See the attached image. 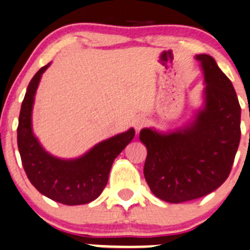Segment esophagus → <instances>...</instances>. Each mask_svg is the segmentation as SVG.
<instances>
[{
	"label": "esophagus",
	"instance_id": "1",
	"mask_svg": "<svg viewBox=\"0 0 250 250\" xmlns=\"http://www.w3.org/2000/svg\"><path fill=\"white\" fill-rule=\"evenodd\" d=\"M146 122H147V121H146V119H145V117L139 116V117H136L135 120H134L133 125H134V128L136 129V131H139L140 129H142V128L146 125Z\"/></svg>",
	"mask_w": 250,
	"mask_h": 250
}]
</instances>
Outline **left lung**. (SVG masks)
<instances>
[{"label":"left lung","mask_w":250,"mask_h":250,"mask_svg":"<svg viewBox=\"0 0 250 250\" xmlns=\"http://www.w3.org/2000/svg\"><path fill=\"white\" fill-rule=\"evenodd\" d=\"M196 58L205 79L202 110L190 125L172 133L140 131L147 148L148 186L161 201L175 204L207 196L226 182L241 139V106L231 82L212 57Z\"/></svg>","instance_id":"left-lung-1"}]
</instances>
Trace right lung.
<instances>
[{"label":"right lung","instance_id":"obj_1","mask_svg":"<svg viewBox=\"0 0 250 250\" xmlns=\"http://www.w3.org/2000/svg\"><path fill=\"white\" fill-rule=\"evenodd\" d=\"M41 67L29 82L21 105L18 127V147L29 182L43 196L65 205H81L95 201L108 183L116 156L133 140L135 130L104 140L83 156L71 160L48 154L32 130V109L41 75Z\"/></svg>","mask_w":250,"mask_h":250}]
</instances>
